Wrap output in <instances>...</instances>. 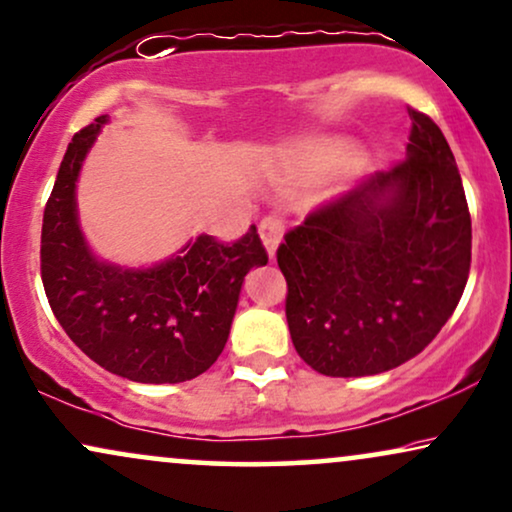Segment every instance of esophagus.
Wrapping results in <instances>:
<instances>
[{"label":"esophagus","mask_w":512,"mask_h":512,"mask_svg":"<svg viewBox=\"0 0 512 512\" xmlns=\"http://www.w3.org/2000/svg\"><path fill=\"white\" fill-rule=\"evenodd\" d=\"M282 230H284V223L280 214H268L261 221V225H258V235H261V242L270 258H275V251L280 247Z\"/></svg>","instance_id":"1"}]
</instances>
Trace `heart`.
I'll return each mask as SVG.
<instances>
[{"label": "heart", "instance_id": "heart-1", "mask_svg": "<svg viewBox=\"0 0 512 512\" xmlns=\"http://www.w3.org/2000/svg\"><path fill=\"white\" fill-rule=\"evenodd\" d=\"M310 167L315 171H322V174H331V171L343 169L350 159L348 145L341 141H322L310 148L308 152Z\"/></svg>", "mask_w": 512, "mask_h": 512}]
</instances>
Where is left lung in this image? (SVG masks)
Returning a JSON list of instances; mask_svg holds the SVG:
<instances>
[{
  "label": "left lung",
  "mask_w": 512,
  "mask_h": 512,
  "mask_svg": "<svg viewBox=\"0 0 512 512\" xmlns=\"http://www.w3.org/2000/svg\"><path fill=\"white\" fill-rule=\"evenodd\" d=\"M407 159L376 171L284 235L296 353L324 376H374L421 353L459 305L470 211L447 138L409 110Z\"/></svg>",
  "instance_id": "8db88e82"
}]
</instances>
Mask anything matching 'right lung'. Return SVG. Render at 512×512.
<instances>
[{
	"mask_svg": "<svg viewBox=\"0 0 512 512\" xmlns=\"http://www.w3.org/2000/svg\"><path fill=\"white\" fill-rule=\"evenodd\" d=\"M108 115L72 136L44 209L42 282L72 343L136 383H183L223 353L244 277L268 263L254 225L232 244L199 235L167 261H101L77 216V178Z\"/></svg>",
	"mask_w": 512,
	"mask_h": 512,
	"instance_id": "add662e5",
	"label": "right lung"
}]
</instances>
